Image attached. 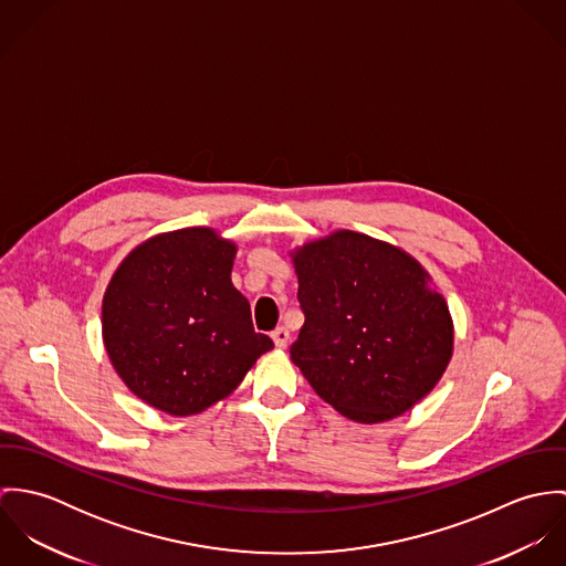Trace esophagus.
<instances>
[{
	"label": "esophagus",
	"mask_w": 566,
	"mask_h": 566,
	"mask_svg": "<svg viewBox=\"0 0 566 566\" xmlns=\"http://www.w3.org/2000/svg\"><path fill=\"white\" fill-rule=\"evenodd\" d=\"M272 339H274V344H276L279 348H285L287 342H290V331H287L285 326H276V328L272 331Z\"/></svg>",
	"instance_id": "esophagus-1"
}]
</instances>
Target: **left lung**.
<instances>
[{
  "label": "left lung",
  "mask_w": 566,
  "mask_h": 566,
  "mask_svg": "<svg viewBox=\"0 0 566 566\" xmlns=\"http://www.w3.org/2000/svg\"><path fill=\"white\" fill-rule=\"evenodd\" d=\"M292 256L305 324L290 355L321 399L373 424L433 390L453 353V323L416 259L353 231Z\"/></svg>",
  "instance_id": "8db88e82"
}]
</instances>
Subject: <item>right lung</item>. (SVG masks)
<instances>
[{
    "label": "right lung",
    "mask_w": 566,
    "mask_h": 566,
    "mask_svg": "<svg viewBox=\"0 0 566 566\" xmlns=\"http://www.w3.org/2000/svg\"><path fill=\"white\" fill-rule=\"evenodd\" d=\"M235 243L193 227L137 245L113 274L102 335L122 381L171 416L229 397L274 344L231 283Z\"/></svg>",
    "instance_id": "obj_1"
}]
</instances>
